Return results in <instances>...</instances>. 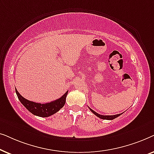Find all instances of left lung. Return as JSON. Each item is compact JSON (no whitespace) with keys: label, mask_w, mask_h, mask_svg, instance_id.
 Segmentation results:
<instances>
[{"label":"left lung","mask_w":154,"mask_h":154,"mask_svg":"<svg viewBox=\"0 0 154 154\" xmlns=\"http://www.w3.org/2000/svg\"><path fill=\"white\" fill-rule=\"evenodd\" d=\"M90 110L93 113L94 115L97 116L100 118V119H104V120H113V119H116V118L119 117V116H121V115L122 114V113H119V114L113 115V116H103V115H100V114H99V113H97V112H95V111H93V110H92V109H91L90 108Z\"/></svg>","instance_id":"1"}]
</instances>
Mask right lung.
Segmentation results:
<instances>
[{"mask_svg": "<svg viewBox=\"0 0 154 154\" xmlns=\"http://www.w3.org/2000/svg\"><path fill=\"white\" fill-rule=\"evenodd\" d=\"M15 92L20 102L24 105L25 108L33 115L40 117L50 116L60 111V109H62L65 104L66 97L68 94V91H67L65 92L64 94H63L62 97L53 102L45 103V104H41V103H35L27 100L19 93L17 89H15Z\"/></svg>", "mask_w": 154, "mask_h": 154, "instance_id": "obj_1", "label": "right lung"}]
</instances>
